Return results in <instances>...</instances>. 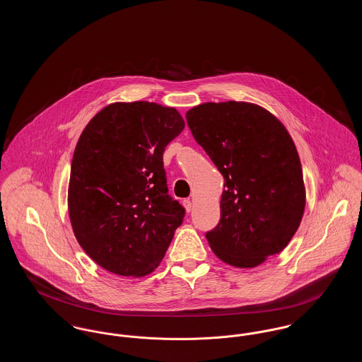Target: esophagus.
<instances>
[{
  "mask_svg": "<svg viewBox=\"0 0 362 362\" xmlns=\"http://www.w3.org/2000/svg\"><path fill=\"white\" fill-rule=\"evenodd\" d=\"M183 205L186 207V211L189 213V211H191V209H192V202H191L189 199H185V201H183Z\"/></svg>",
  "mask_w": 362,
  "mask_h": 362,
  "instance_id": "obj_1",
  "label": "esophagus"
}]
</instances>
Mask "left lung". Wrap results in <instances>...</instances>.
<instances>
[{
    "mask_svg": "<svg viewBox=\"0 0 362 362\" xmlns=\"http://www.w3.org/2000/svg\"><path fill=\"white\" fill-rule=\"evenodd\" d=\"M186 118L225 179L220 223L206 233L210 248L230 266L257 267L288 245L304 214L292 137L272 112L247 102L199 104Z\"/></svg>",
    "mask_w": 362,
    "mask_h": 362,
    "instance_id": "1",
    "label": "left lung"
}]
</instances>
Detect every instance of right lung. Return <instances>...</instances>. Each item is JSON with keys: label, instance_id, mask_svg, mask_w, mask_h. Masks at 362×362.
<instances>
[{"label": "right lung", "instance_id": "1", "mask_svg": "<svg viewBox=\"0 0 362 362\" xmlns=\"http://www.w3.org/2000/svg\"><path fill=\"white\" fill-rule=\"evenodd\" d=\"M185 129L173 107L112 103L77 141L68 207L81 248L107 272L152 273L164 258L185 207L168 195L163 153Z\"/></svg>", "mask_w": 362, "mask_h": 362}]
</instances>
